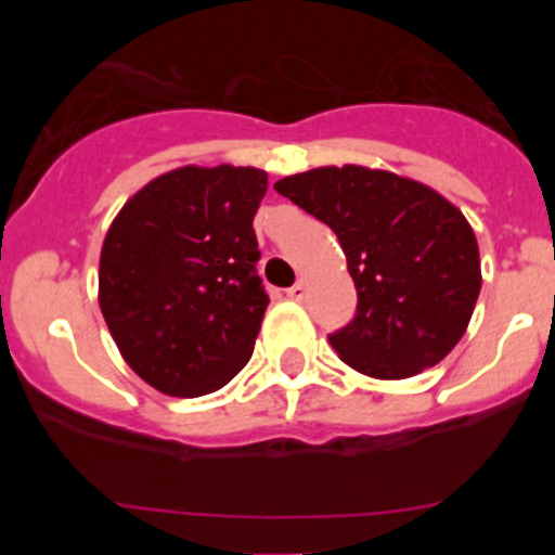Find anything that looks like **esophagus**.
<instances>
[{
  "instance_id": "1",
  "label": "esophagus",
  "mask_w": 555,
  "mask_h": 555,
  "mask_svg": "<svg viewBox=\"0 0 555 555\" xmlns=\"http://www.w3.org/2000/svg\"><path fill=\"white\" fill-rule=\"evenodd\" d=\"M287 295L293 300H304L306 298V284L304 282H298V284H293V287L287 289Z\"/></svg>"
}]
</instances>
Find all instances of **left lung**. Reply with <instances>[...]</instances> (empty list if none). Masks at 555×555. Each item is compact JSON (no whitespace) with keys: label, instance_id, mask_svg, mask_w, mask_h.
<instances>
[{"label":"left lung","instance_id":"obj_1","mask_svg":"<svg viewBox=\"0 0 555 555\" xmlns=\"http://www.w3.org/2000/svg\"><path fill=\"white\" fill-rule=\"evenodd\" d=\"M273 188L333 228L357 287V317L330 335L340 360L382 382L438 365L480 293L473 225L429 184L367 166H319Z\"/></svg>","mask_w":555,"mask_h":555}]
</instances>
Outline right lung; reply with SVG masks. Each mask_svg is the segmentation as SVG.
I'll return each instance as SVG.
<instances>
[{"instance_id": "1", "label": "right lung", "mask_w": 555, "mask_h": 555, "mask_svg": "<svg viewBox=\"0 0 555 555\" xmlns=\"http://www.w3.org/2000/svg\"><path fill=\"white\" fill-rule=\"evenodd\" d=\"M268 173L179 166L144 184L112 220L99 306L122 360L153 389L201 397L249 362L268 295L251 220Z\"/></svg>"}]
</instances>
